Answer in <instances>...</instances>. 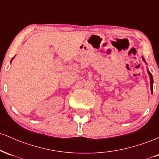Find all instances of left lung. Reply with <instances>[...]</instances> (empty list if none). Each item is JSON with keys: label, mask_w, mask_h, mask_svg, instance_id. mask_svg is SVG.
I'll list each match as a JSON object with an SVG mask.
<instances>
[{"label": "left lung", "mask_w": 159, "mask_h": 159, "mask_svg": "<svg viewBox=\"0 0 159 159\" xmlns=\"http://www.w3.org/2000/svg\"><path fill=\"white\" fill-rule=\"evenodd\" d=\"M142 60H143L144 63H145L147 65V63H146L145 60H144V58L143 57H142ZM147 72H148V75H149V78H150V89H151V92H152V91H153V78H152V74H151L150 72L149 71V69H147Z\"/></svg>", "instance_id": "1"}]
</instances>
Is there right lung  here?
I'll return each instance as SVG.
<instances>
[{
    "label": "right lung",
    "mask_w": 159,
    "mask_h": 159,
    "mask_svg": "<svg viewBox=\"0 0 159 159\" xmlns=\"http://www.w3.org/2000/svg\"><path fill=\"white\" fill-rule=\"evenodd\" d=\"M13 59H14V57H12V59H11V62H12V60H13Z\"/></svg>",
    "instance_id": "1"
}]
</instances>
